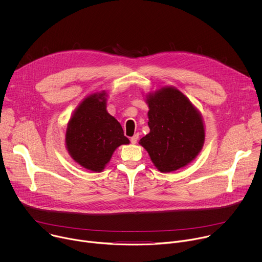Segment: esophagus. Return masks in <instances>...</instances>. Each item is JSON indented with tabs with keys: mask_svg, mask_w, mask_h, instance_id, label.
<instances>
[{
	"mask_svg": "<svg viewBox=\"0 0 262 262\" xmlns=\"http://www.w3.org/2000/svg\"><path fill=\"white\" fill-rule=\"evenodd\" d=\"M138 140H139V135H134V136L130 138V142H132L133 144H136V143L138 142Z\"/></svg>",
	"mask_w": 262,
	"mask_h": 262,
	"instance_id": "34e87169",
	"label": "esophagus"
}]
</instances>
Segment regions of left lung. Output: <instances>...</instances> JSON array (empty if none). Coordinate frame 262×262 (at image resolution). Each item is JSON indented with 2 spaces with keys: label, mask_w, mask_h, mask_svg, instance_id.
<instances>
[{
  "label": "left lung",
  "mask_w": 262,
  "mask_h": 262,
  "mask_svg": "<svg viewBox=\"0 0 262 262\" xmlns=\"http://www.w3.org/2000/svg\"><path fill=\"white\" fill-rule=\"evenodd\" d=\"M150 133L140 140L155 166L163 173L190 164L205 139L203 120L189 98L173 87L147 95Z\"/></svg>",
  "instance_id": "1"
}]
</instances>
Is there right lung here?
<instances>
[{"instance_id": "right-lung-1", "label": "right lung", "mask_w": 262, "mask_h": 262, "mask_svg": "<svg viewBox=\"0 0 262 262\" xmlns=\"http://www.w3.org/2000/svg\"><path fill=\"white\" fill-rule=\"evenodd\" d=\"M105 93L86 97L74 111L67 124L66 148L70 157L82 167L101 172L115 149L129 140L120 123L106 111Z\"/></svg>"}]
</instances>
